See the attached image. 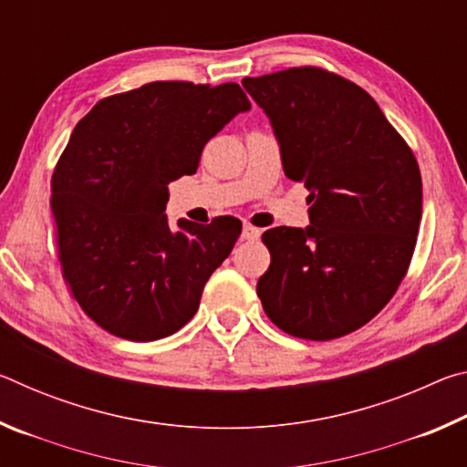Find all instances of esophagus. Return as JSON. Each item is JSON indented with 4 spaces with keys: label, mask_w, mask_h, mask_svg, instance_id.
Wrapping results in <instances>:
<instances>
[{
    "label": "esophagus",
    "mask_w": 467,
    "mask_h": 467,
    "mask_svg": "<svg viewBox=\"0 0 467 467\" xmlns=\"http://www.w3.org/2000/svg\"><path fill=\"white\" fill-rule=\"evenodd\" d=\"M259 234H262V231H259V228L251 226V224H243L241 239H244V241H255V239H259Z\"/></svg>",
    "instance_id": "obj_1"
}]
</instances>
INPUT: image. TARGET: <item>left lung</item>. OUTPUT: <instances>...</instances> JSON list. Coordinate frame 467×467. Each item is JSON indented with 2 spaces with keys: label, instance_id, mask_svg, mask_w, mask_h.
<instances>
[{
  "label": "left lung",
  "instance_id": "1",
  "mask_svg": "<svg viewBox=\"0 0 467 467\" xmlns=\"http://www.w3.org/2000/svg\"><path fill=\"white\" fill-rule=\"evenodd\" d=\"M278 140L284 175L309 189L311 224L264 233L257 296L275 326L334 339L389 303L412 259L422 179L368 92L319 67L244 78Z\"/></svg>",
  "mask_w": 467,
  "mask_h": 467
}]
</instances>
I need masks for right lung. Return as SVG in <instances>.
Masks as SVG:
<instances>
[{
    "instance_id": "obj_1",
    "label": "right lung",
    "mask_w": 467,
    "mask_h": 467,
    "mask_svg": "<svg viewBox=\"0 0 467 467\" xmlns=\"http://www.w3.org/2000/svg\"><path fill=\"white\" fill-rule=\"evenodd\" d=\"M249 109L234 82H152L102 99L74 128L51 179V210L63 278L102 329L154 342L195 315L241 220L171 226L169 183L193 175L208 140Z\"/></svg>"
}]
</instances>
